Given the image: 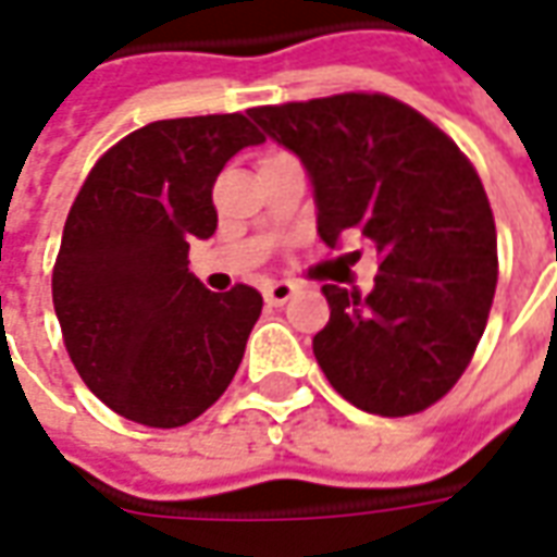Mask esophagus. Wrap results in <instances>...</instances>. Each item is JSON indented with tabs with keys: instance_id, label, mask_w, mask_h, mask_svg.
Masks as SVG:
<instances>
[{
	"instance_id": "esophagus-1",
	"label": "esophagus",
	"mask_w": 557,
	"mask_h": 557,
	"mask_svg": "<svg viewBox=\"0 0 557 557\" xmlns=\"http://www.w3.org/2000/svg\"><path fill=\"white\" fill-rule=\"evenodd\" d=\"M292 295H295V286L286 283V280H277V283H268L265 286V304H271V307H283Z\"/></svg>"
}]
</instances>
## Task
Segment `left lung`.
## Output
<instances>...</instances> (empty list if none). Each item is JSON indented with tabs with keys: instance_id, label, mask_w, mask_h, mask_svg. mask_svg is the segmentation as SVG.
Returning <instances> with one entry per match:
<instances>
[{
	"instance_id": "8db88e82",
	"label": "left lung",
	"mask_w": 557,
	"mask_h": 557,
	"mask_svg": "<svg viewBox=\"0 0 557 557\" xmlns=\"http://www.w3.org/2000/svg\"><path fill=\"white\" fill-rule=\"evenodd\" d=\"M298 154L319 235L358 232L382 259L370 295L325 283L313 355L331 387L382 418L430 409L466 373L490 319L498 242L478 172L444 131L387 95L247 110Z\"/></svg>"
}]
</instances>
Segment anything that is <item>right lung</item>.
<instances>
[{
	"label": "right lung",
	"mask_w": 557,
	"mask_h": 557,
	"mask_svg": "<svg viewBox=\"0 0 557 557\" xmlns=\"http://www.w3.org/2000/svg\"><path fill=\"white\" fill-rule=\"evenodd\" d=\"M259 143L242 113L163 119L119 139L79 187L53 307L79 379L115 414L172 430L230 387L262 295L244 283L208 292L187 250L218 230L220 170Z\"/></svg>",
	"instance_id": "right-lung-1"
}]
</instances>
